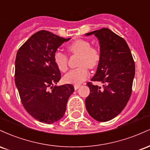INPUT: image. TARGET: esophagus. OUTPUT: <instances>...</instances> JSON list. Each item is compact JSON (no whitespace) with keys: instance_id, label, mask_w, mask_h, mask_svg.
<instances>
[{"instance_id":"esophagus-1","label":"esophagus","mask_w":150,"mask_h":150,"mask_svg":"<svg viewBox=\"0 0 150 150\" xmlns=\"http://www.w3.org/2000/svg\"><path fill=\"white\" fill-rule=\"evenodd\" d=\"M80 87V85H75L74 86V89H75V90H77V89Z\"/></svg>"}]
</instances>
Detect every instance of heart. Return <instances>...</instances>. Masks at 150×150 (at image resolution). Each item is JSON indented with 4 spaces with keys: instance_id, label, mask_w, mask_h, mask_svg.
Segmentation results:
<instances>
[{
    "instance_id": "1",
    "label": "heart",
    "mask_w": 150,
    "mask_h": 150,
    "mask_svg": "<svg viewBox=\"0 0 150 150\" xmlns=\"http://www.w3.org/2000/svg\"><path fill=\"white\" fill-rule=\"evenodd\" d=\"M69 51L73 54L80 56L78 65L80 66L77 69L71 70L63 77V81L67 84L79 85L87 80L89 77V68H94L100 61V54L95 48L91 47L88 42L82 39H78L70 44ZM53 61L58 69L65 72L68 68V57L62 51H56L53 54Z\"/></svg>"
}]
</instances>
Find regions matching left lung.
Returning <instances> with one entry per match:
<instances>
[{"label":"left lung","instance_id":"1","mask_svg":"<svg viewBox=\"0 0 150 150\" xmlns=\"http://www.w3.org/2000/svg\"><path fill=\"white\" fill-rule=\"evenodd\" d=\"M92 34L99 40L100 61L91 80L101 82L103 87L87 84L90 93L85 99V106L94 119L106 122L118 116L130 99L135 63L126 42L109 29L102 28L85 35Z\"/></svg>","mask_w":150,"mask_h":150}]
</instances>
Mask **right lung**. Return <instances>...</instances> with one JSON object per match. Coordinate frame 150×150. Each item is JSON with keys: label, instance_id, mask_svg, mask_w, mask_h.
Instances as JSON below:
<instances>
[{"label": "right lung", "instance_id": "add662e5", "mask_svg": "<svg viewBox=\"0 0 150 150\" xmlns=\"http://www.w3.org/2000/svg\"><path fill=\"white\" fill-rule=\"evenodd\" d=\"M70 39L41 30L29 38L17 53L15 82L20 99L27 113L42 123L51 124L61 119L74 92L70 84L53 86L61 80L53 54Z\"/></svg>", "mask_w": 150, "mask_h": 150}]
</instances>
